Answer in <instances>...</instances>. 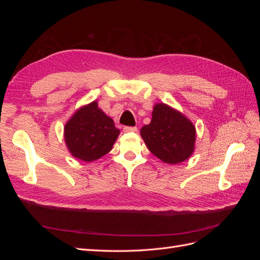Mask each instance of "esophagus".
Here are the masks:
<instances>
[{"instance_id":"34e87169","label":"esophagus","mask_w":260,"mask_h":260,"mask_svg":"<svg viewBox=\"0 0 260 260\" xmlns=\"http://www.w3.org/2000/svg\"><path fill=\"white\" fill-rule=\"evenodd\" d=\"M137 130H138L137 127H129V125H125V127H123L124 132H136Z\"/></svg>"}]
</instances>
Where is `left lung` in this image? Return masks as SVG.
<instances>
[{
	"mask_svg": "<svg viewBox=\"0 0 260 260\" xmlns=\"http://www.w3.org/2000/svg\"><path fill=\"white\" fill-rule=\"evenodd\" d=\"M151 123L141 129L147 148L160 160L179 164L194 151L195 127L182 114L166 104L154 106Z\"/></svg>",
	"mask_w": 260,
	"mask_h": 260,
	"instance_id": "8db88e82",
	"label": "left lung"
}]
</instances>
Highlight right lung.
<instances>
[{
	"mask_svg": "<svg viewBox=\"0 0 260 260\" xmlns=\"http://www.w3.org/2000/svg\"><path fill=\"white\" fill-rule=\"evenodd\" d=\"M119 130L112 118L92 102L70 118L65 125V141L69 152L83 161L99 159L111 151Z\"/></svg>",
	"mask_w": 260,
	"mask_h": 260,
	"instance_id": "obj_1",
	"label": "right lung"
}]
</instances>
